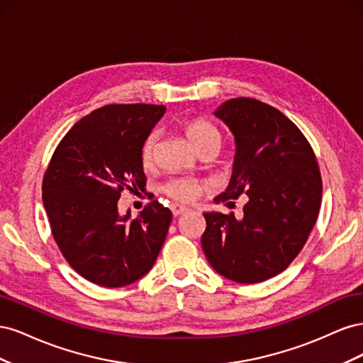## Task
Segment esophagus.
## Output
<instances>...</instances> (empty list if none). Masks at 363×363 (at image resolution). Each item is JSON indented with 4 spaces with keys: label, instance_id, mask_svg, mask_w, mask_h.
<instances>
[{
    "label": "esophagus",
    "instance_id": "1",
    "mask_svg": "<svg viewBox=\"0 0 363 363\" xmlns=\"http://www.w3.org/2000/svg\"><path fill=\"white\" fill-rule=\"evenodd\" d=\"M171 211H172V215H174V216H180V215H183V213L188 212L189 208L186 207V206H182V204L174 203V204H171Z\"/></svg>",
    "mask_w": 363,
    "mask_h": 363
}]
</instances>
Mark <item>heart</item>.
Masks as SVG:
<instances>
[{
    "label": "heart",
    "instance_id": "b5f03b06",
    "mask_svg": "<svg viewBox=\"0 0 363 363\" xmlns=\"http://www.w3.org/2000/svg\"><path fill=\"white\" fill-rule=\"evenodd\" d=\"M184 133L191 140V144L200 152L215 150L218 151L223 145V135L213 124L208 121L194 118L188 119L183 125ZM159 142V131H151L145 138L144 144L140 148V160L144 167H150L155 162L156 148ZM208 188L207 183L203 180H196L192 177H174L169 179L162 186V191L167 194L169 199L182 203H191L196 196H200Z\"/></svg>",
    "mask_w": 363,
    "mask_h": 363
}]
</instances>
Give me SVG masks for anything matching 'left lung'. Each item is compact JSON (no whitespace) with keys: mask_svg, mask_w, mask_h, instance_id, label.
Wrapping results in <instances>:
<instances>
[{"mask_svg":"<svg viewBox=\"0 0 363 363\" xmlns=\"http://www.w3.org/2000/svg\"><path fill=\"white\" fill-rule=\"evenodd\" d=\"M215 115L236 140L232 180L215 201L232 206L247 195V204L240 218L204 213L203 251L230 280L265 281L286 269L307 242L321 207L320 167L301 130L276 107L239 96Z\"/></svg>","mask_w":363,"mask_h":363,"instance_id":"obj_1","label":"left lung"}]
</instances>
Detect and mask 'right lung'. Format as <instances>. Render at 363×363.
I'll list each match as a JSON object with an SVG mask.
<instances>
[{
	"label": "right lung",
	"mask_w": 363,
	"mask_h": 363,
	"mask_svg": "<svg viewBox=\"0 0 363 363\" xmlns=\"http://www.w3.org/2000/svg\"><path fill=\"white\" fill-rule=\"evenodd\" d=\"M163 106L108 104L74 124L54 150L42 201L71 268L98 286L123 288L152 268L172 213L157 200L135 219L121 216V192L147 183L140 148Z\"/></svg>",
	"instance_id": "right-lung-1"
}]
</instances>
